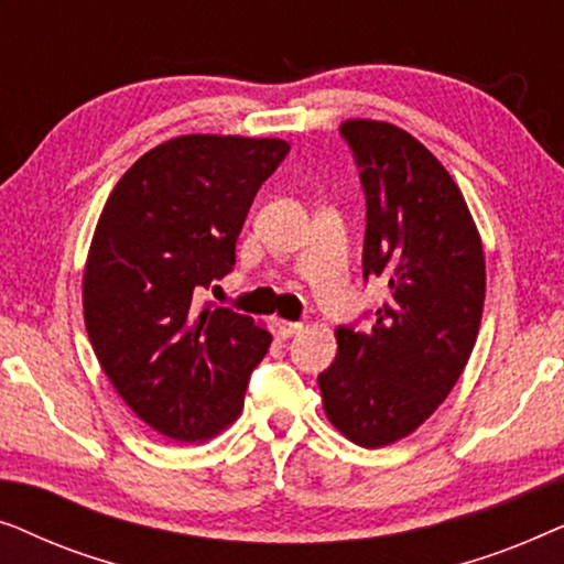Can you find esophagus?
Here are the masks:
<instances>
[{
  "label": "esophagus",
  "mask_w": 564,
  "mask_h": 564,
  "mask_svg": "<svg viewBox=\"0 0 564 564\" xmlns=\"http://www.w3.org/2000/svg\"><path fill=\"white\" fill-rule=\"evenodd\" d=\"M274 328H276V334H280L282 338H290V336H295L300 328H303V323H297V321H282V318H274Z\"/></svg>",
  "instance_id": "34e87169"
}]
</instances>
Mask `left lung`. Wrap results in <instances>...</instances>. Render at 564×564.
I'll return each mask as SVG.
<instances>
[{
  "label": "left lung",
  "mask_w": 564,
  "mask_h": 564,
  "mask_svg": "<svg viewBox=\"0 0 564 564\" xmlns=\"http://www.w3.org/2000/svg\"><path fill=\"white\" fill-rule=\"evenodd\" d=\"M341 138L365 189L361 274L388 297L365 313L372 328H336L318 388L328 421L375 449L419 429L457 384L482 318L485 257L459 187L413 135L349 120Z\"/></svg>",
  "instance_id": "8db88e82"
}]
</instances>
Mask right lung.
I'll list each match as a JSON object with an SVG mask.
<instances>
[{
    "label": "right lung",
    "mask_w": 564,
    "mask_h": 564,
    "mask_svg": "<svg viewBox=\"0 0 564 564\" xmlns=\"http://www.w3.org/2000/svg\"><path fill=\"white\" fill-rule=\"evenodd\" d=\"M290 145L276 138L180 135L115 184L84 269V323L120 398L174 442H205L238 419L272 336L205 303L236 264L261 184Z\"/></svg>",
    "instance_id": "add662e5"
}]
</instances>
